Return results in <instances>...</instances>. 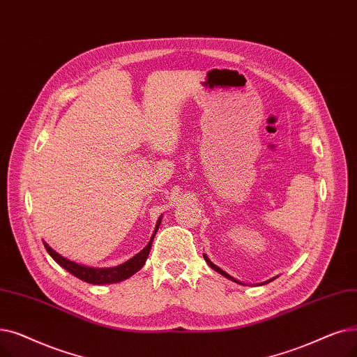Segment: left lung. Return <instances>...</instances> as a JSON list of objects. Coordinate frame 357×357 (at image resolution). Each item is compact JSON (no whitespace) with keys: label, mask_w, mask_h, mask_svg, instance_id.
Here are the masks:
<instances>
[{"label":"left lung","mask_w":357,"mask_h":357,"mask_svg":"<svg viewBox=\"0 0 357 357\" xmlns=\"http://www.w3.org/2000/svg\"><path fill=\"white\" fill-rule=\"evenodd\" d=\"M203 259H205V260H206V263H208V264H209V266H211V267H212L215 271H218V273H220V275H222V276H225V278H228V279H231V280H234V282H236V283H240L238 280H235L234 278H231L229 275H227L222 268H219L218 266H215V264H213V263H212V261L208 259L206 254H203ZM271 280H273V279H271ZM268 282H270V280H268ZM268 282H266V283H268Z\"/></svg>","instance_id":"left-lung-1"}]
</instances>
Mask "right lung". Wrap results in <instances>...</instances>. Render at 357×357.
Wrapping results in <instances>:
<instances>
[{
	"label": "right lung",
	"instance_id": "add662e5",
	"mask_svg": "<svg viewBox=\"0 0 357 357\" xmlns=\"http://www.w3.org/2000/svg\"><path fill=\"white\" fill-rule=\"evenodd\" d=\"M160 224H161V218L158 219L155 231H154V234H152L148 245L141 252H138L137 256H133L126 263H123L121 266H116V267H110V268H93V267L79 266L74 261H70V260H66L65 257H62L61 254L54 251L46 243H43V244H45L46 251L50 254V257H52L61 267H63L65 270L70 271V273L74 275L75 278H78L84 282H87V283H93V284L116 283V282H121V280H125V279L130 278L133 273H137V271L145 264V261L148 259L149 250H151V245H152V240H154V236H155V234L160 228Z\"/></svg>",
	"mask_w": 357,
	"mask_h": 357
}]
</instances>
